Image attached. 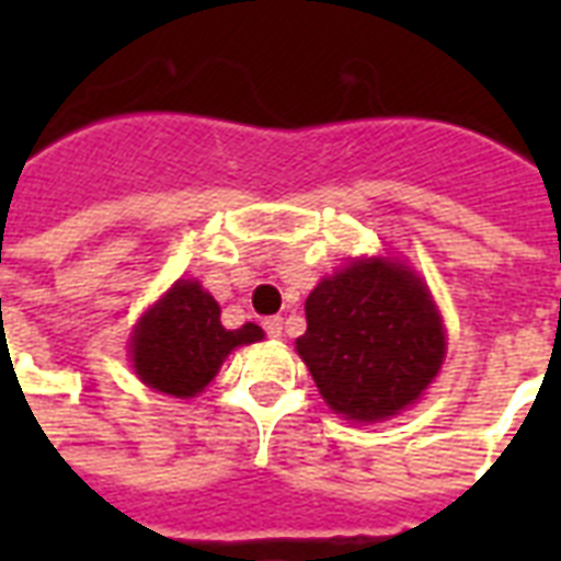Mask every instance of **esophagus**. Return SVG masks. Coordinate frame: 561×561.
<instances>
[{"instance_id":"34e87169","label":"esophagus","mask_w":561,"mask_h":561,"mask_svg":"<svg viewBox=\"0 0 561 561\" xmlns=\"http://www.w3.org/2000/svg\"><path fill=\"white\" fill-rule=\"evenodd\" d=\"M264 332H267V337H273V341H282V317H267V320H264Z\"/></svg>"}]
</instances>
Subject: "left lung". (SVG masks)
<instances>
[{
	"label": "left lung",
	"mask_w": 561,
	"mask_h": 561,
	"mask_svg": "<svg viewBox=\"0 0 561 561\" xmlns=\"http://www.w3.org/2000/svg\"><path fill=\"white\" fill-rule=\"evenodd\" d=\"M297 337L325 404L352 422L410 408L445 360V325L427 285L396 259H355L320 279Z\"/></svg>",
	"instance_id": "8db88e82"
}]
</instances>
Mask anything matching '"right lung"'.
Instances as JSON below:
<instances>
[{"label": "right lung", "instance_id": "1", "mask_svg": "<svg viewBox=\"0 0 561 561\" xmlns=\"http://www.w3.org/2000/svg\"><path fill=\"white\" fill-rule=\"evenodd\" d=\"M262 337L255 323L224 329L220 306L209 290H203L201 282L178 279L139 317L130 337V360L151 390L192 399L206 390L229 352Z\"/></svg>", "mask_w": 561, "mask_h": 561}]
</instances>
